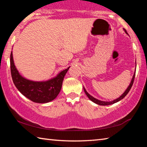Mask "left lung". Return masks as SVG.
Segmentation results:
<instances>
[{
    "label": "left lung",
    "mask_w": 147,
    "mask_h": 147,
    "mask_svg": "<svg viewBox=\"0 0 147 147\" xmlns=\"http://www.w3.org/2000/svg\"><path fill=\"white\" fill-rule=\"evenodd\" d=\"M125 32H126V34H128L127 32H126V30H125ZM135 75H136V73H134V76H133V78H132V80H131V83H130V86H128V88L127 89H126V90L125 91V92H124V93L123 94H122V95L120 96V97L118 98H117V99H115V100H114L111 101V102H104V101L98 100H97V99L94 98V97H93V96H91L90 94H89L88 93V92H87V91H86V89H84V91H85V93L86 94V95L88 96V97L89 99H90V100H91V101H93V102L97 104H98V105H102V106L110 105V104H114V103H115V102H117L121 100V99H123V98L125 97V96L128 93V92L130 91V89H131V86H132V85H133L134 81V78H135Z\"/></svg>",
    "instance_id": "obj_1"
}]
</instances>
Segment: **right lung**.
<instances>
[{"label": "right lung", "mask_w": 147, "mask_h": 147, "mask_svg": "<svg viewBox=\"0 0 147 147\" xmlns=\"http://www.w3.org/2000/svg\"><path fill=\"white\" fill-rule=\"evenodd\" d=\"M69 67L61 71L56 78L50 80L30 81L20 75L13 63L12 52L10 54V69L13 84L24 96L34 102L47 103L56 98L61 90L64 76Z\"/></svg>", "instance_id": "add662e5"}]
</instances>
